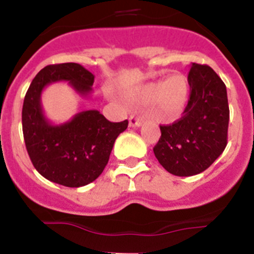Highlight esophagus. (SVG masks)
Segmentation results:
<instances>
[{
    "instance_id": "34e87169",
    "label": "esophagus",
    "mask_w": 254,
    "mask_h": 254,
    "mask_svg": "<svg viewBox=\"0 0 254 254\" xmlns=\"http://www.w3.org/2000/svg\"><path fill=\"white\" fill-rule=\"evenodd\" d=\"M143 121L141 118H137L136 116H131L129 117V127H140L142 126Z\"/></svg>"
}]
</instances>
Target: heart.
Segmentation results:
<instances>
[{"instance_id":"heart-1","label":"heart","mask_w":254,"mask_h":254,"mask_svg":"<svg viewBox=\"0 0 254 254\" xmlns=\"http://www.w3.org/2000/svg\"><path fill=\"white\" fill-rule=\"evenodd\" d=\"M190 98V81L187 76L173 73L165 80L147 82L127 93L132 103H151L160 112L163 120L170 121L178 117L186 108Z\"/></svg>"}]
</instances>
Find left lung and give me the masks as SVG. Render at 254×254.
Here are the masks:
<instances>
[{
  "instance_id": "1",
  "label": "left lung",
  "mask_w": 254,
  "mask_h": 254,
  "mask_svg": "<svg viewBox=\"0 0 254 254\" xmlns=\"http://www.w3.org/2000/svg\"><path fill=\"white\" fill-rule=\"evenodd\" d=\"M190 99L181 120L160 126L154 154L165 170L178 177L207 169L228 143L226 86L214 69L192 64L188 73Z\"/></svg>"
}]
</instances>
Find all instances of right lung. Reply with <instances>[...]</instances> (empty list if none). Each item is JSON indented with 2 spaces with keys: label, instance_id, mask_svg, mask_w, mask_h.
I'll list each match as a JSON object with an SVG mask.
<instances>
[{
  "label": "right lung",
  "instance_id": "add662e5",
  "mask_svg": "<svg viewBox=\"0 0 254 254\" xmlns=\"http://www.w3.org/2000/svg\"><path fill=\"white\" fill-rule=\"evenodd\" d=\"M67 81L81 96L91 93L94 75L78 64H49L40 69L22 105V133L29 158L39 174L64 187L95 181L109 160L114 141L128 121L109 122L100 112L84 111L62 125H52L40 104L44 87Z\"/></svg>",
  "mask_w": 254,
  "mask_h": 254
}]
</instances>
